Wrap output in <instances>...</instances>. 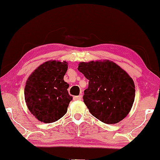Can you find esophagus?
Here are the masks:
<instances>
[{
  "label": "esophagus",
  "instance_id": "esophagus-1",
  "mask_svg": "<svg viewBox=\"0 0 160 160\" xmlns=\"http://www.w3.org/2000/svg\"><path fill=\"white\" fill-rule=\"evenodd\" d=\"M82 99V95H78V96H74L73 100H81Z\"/></svg>",
  "mask_w": 160,
  "mask_h": 160
}]
</instances>
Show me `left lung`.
Masks as SVG:
<instances>
[{
    "mask_svg": "<svg viewBox=\"0 0 160 160\" xmlns=\"http://www.w3.org/2000/svg\"><path fill=\"white\" fill-rule=\"evenodd\" d=\"M78 69L89 80L83 99L92 115L106 124L122 121L135 100V85L130 76L108 60L81 62Z\"/></svg>",
    "mask_w": 160,
    "mask_h": 160,
    "instance_id": "obj_1",
    "label": "left lung"
}]
</instances>
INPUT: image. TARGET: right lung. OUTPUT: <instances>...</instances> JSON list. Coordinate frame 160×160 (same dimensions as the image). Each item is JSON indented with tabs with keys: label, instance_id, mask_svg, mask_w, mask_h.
<instances>
[{
	"label": "right lung",
	"instance_id": "1",
	"mask_svg": "<svg viewBox=\"0 0 160 160\" xmlns=\"http://www.w3.org/2000/svg\"><path fill=\"white\" fill-rule=\"evenodd\" d=\"M66 62L48 61L41 65L26 82L25 99L28 108L39 121L51 123L67 112L73 99L69 85L63 78L68 70Z\"/></svg>",
	"mask_w": 160,
	"mask_h": 160
}]
</instances>
